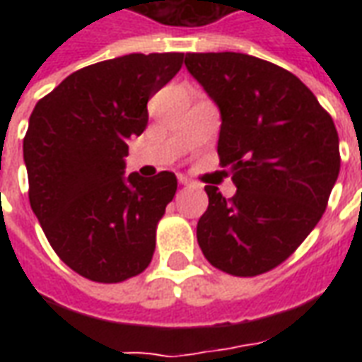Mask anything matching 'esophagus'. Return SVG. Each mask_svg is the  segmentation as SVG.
<instances>
[{"label": "esophagus", "instance_id": "esophagus-1", "mask_svg": "<svg viewBox=\"0 0 362 362\" xmlns=\"http://www.w3.org/2000/svg\"><path fill=\"white\" fill-rule=\"evenodd\" d=\"M178 182H180L182 186H189V184H192V180L186 178V176H178Z\"/></svg>", "mask_w": 362, "mask_h": 362}]
</instances>
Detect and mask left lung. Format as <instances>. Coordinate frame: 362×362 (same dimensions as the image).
I'll return each mask as SVG.
<instances>
[{
  "label": "left lung",
  "mask_w": 362,
  "mask_h": 362,
  "mask_svg": "<svg viewBox=\"0 0 362 362\" xmlns=\"http://www.w3.org/2000/svg\"><path fill=\"white\" fill-rule=\"evenodd\" d=\"M184 64L221 110L217 153L236 194L207 186L197 221L207 262L236 277L283 264L326 211L339 174L334 119L296 75L238 52L186 54Z\"/></svg>",
  "instance_id": "left-lung-1"
}]
</instances>
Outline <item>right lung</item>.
Segmentation results:
<instances>
[{"label":"right lung","mask_w":362,"mask_h":362,"mask_svg":"<svg viewBox=\"0 0 362 362\" xmlns=\"http://www.w3.org/2000/svg\"><path fill=\"white\" fill-rule=\"evenodd\" d=\"M184 54H129L75 71L36 103L23 139L28 202L59 259L96 283L151 264L168 170L124 176L127 141L147 127V103L180 71Z\"/></svg>","instance_id":"right-lung-1"}]
</instances>
